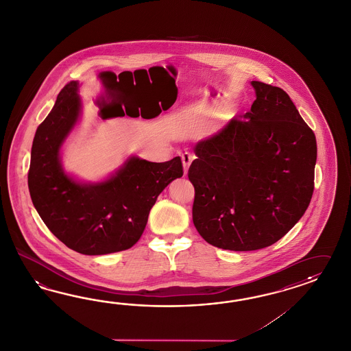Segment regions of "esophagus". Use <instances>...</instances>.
Listing matches in <instances>:
<instances>
[{
  "label": "esophagus",
  "mask_w": 351,
  "mask_h": 351,
  "mask_svg": "<svg viewBox=\"0 0 351 351\" xmlns=\"http://www.w3.org/2000/svg\"><path fill=\"white\" fill-rule=\"evenodd\" d=\"M182 160V170H184V175H188L190 165H191V156L189 154H184L181 156Z\"/></svg>",
  "instance_id": "1"
}]
</instances>
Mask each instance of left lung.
<instances>
[{
    "instance_id": "1",
    "label": "left lung",
    "mask_w": 351,
    "mask_h": 351,
    "mask_svg": "<svg viewBox=\"0 0 351 351\" xmlns=\"http://www.w3.org/2000/svg\"><path fill=\"white\" fill-rule=\"evenodd\" d=\"M256 100L242 120L194 145L193 222L215 247L254 251L285 236L313 194L315 133L280 87L251 81Z\"/></svg>"
}]
</instances>
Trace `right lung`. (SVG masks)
<instances>
[{
    "mask_svg": "<svg viewBox=\"0 0 351 351\" xmlns=\"http://www.w3.org/2000/svg\"><path fill=\"white\" fill-rule=\"evenodd\" d=\"M80 87L77 81L69 82L36 129L27 185L36 212L57 239L84 255H106L137 243L157 197L182 176V163L179 156L149 162L132 154L99 181L66 171L62 148L82 118ZM103 114L121 115L112 109H103Z\"/></svg>",
    "mask_w": 351,
    "mask_h": 351,
    "instance_id": "obj_1",
    "label": "right lung"
}]
</instances>
